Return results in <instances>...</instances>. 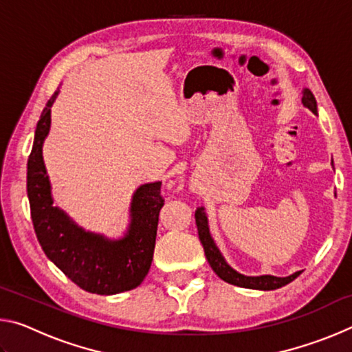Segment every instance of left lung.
I'll return each mask as SVG.
<instances>
[{
	"label": "left lung",
	"mask_w": 352,
	"mask_h": 352,
	"mask_svg": "<svg viewBox=\"0 0 352 352\" xmlns=\"http://www.w3.org/2000/svg\"><path fill=\"white\" fill-rule=\"evenodd\" d=\"M302 104H305L309 110L317 113V100H315L314 94L311 90L302 91ZM195 223H197V230H199V239L204 245L205 250V256L208 262H210L211 269L214 273L223 279L225 283L237 285V287H245V289H256V290H275L283 287V285L289 284L294 281L295 278L301 275V272H295L294 275L285 276V278H278V276H272V275H264V276H245L237 273L236 270L231 269V267L226 264L223 256L220 254L219 248L214 243L212 237L210 234V226H208V219L206 214L204 211V208H197L195 211Z\"/></svg>",
	"instance_id": "obj_1"
}]
</instances>
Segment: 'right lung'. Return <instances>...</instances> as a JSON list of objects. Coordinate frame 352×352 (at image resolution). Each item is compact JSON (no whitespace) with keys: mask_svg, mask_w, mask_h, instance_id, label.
I'll list each match as a JSON object with an SVG mask.
<instances>
[{"mask_svg":"<svg viewBox=\"0 0 352 352\" xmlns=\"http://www.w3.org/2000/svg\"><path fill=\"white\" fill-rule=\"evenodd\" d=\"M57 94H52L41 111L28 160V197L35 234L47 258L80 289L98 295L132 290L144 281L153 259L158 216L164 205L162 183L136 189L130 208L132 222L119 241L87 233L52 206L41 147L50 132L51 107Z\"/></svg>","mask_w":352,"mask_h":352,"instance_id":"add662e5","label":"right lung"}]
</instances>
